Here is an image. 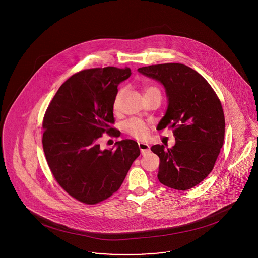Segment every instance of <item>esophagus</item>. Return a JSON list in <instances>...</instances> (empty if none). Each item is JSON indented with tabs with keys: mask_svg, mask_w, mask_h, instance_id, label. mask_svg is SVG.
<instances>
[{
	"mask_svg": "<svg viewBox=\"0 0 258 258\" xmlns=\"http://www.w3.org/2000/svg\"><path fill=\"white\" fill-rule=\"evenodd\" d=\"M138 147L141 151V154L144 155L146 153L150 151V146L147 144V143H144V142H138Z\"/></svg>",
	"mask_w": 258,
	"mask_h": 258,
	"instance_id": "34e87169",
	"label": "esophagus"
}]
</instances>
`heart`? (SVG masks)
<instances>
[{"label": "heart", "mask_w": 258, "mask_h": 258, "mask_svg": "<svg viewBox=\"0 0 258 258\" xmlns=\"http://www.w3.org/2000/svg\"><path fill=\"white\" fill-rule=\"evenodd\" d=\"M144 91H145V94L149 93V92H153V91H159L160 92V91L156 87H151V86L146 87L144 89ZM123 93H124L123 89H121L117 92V94L114 98V102H113L114 110L117 111L119 109ZM124 127H125V131H126L127 134H130L131 136L137 137V138H141V137H145V135H146V125L143 121H140V120H136V119L131 120V121L125 122Z\"/></svg>", "instance_id": "obj_1"}]
</instances>
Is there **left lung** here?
Wrapping results in <instances>:
<instances>
[{
    "label": "left lung",
    "mask_w": 258,
    "mask_h": 258,
    "mask_svg": "<svg viewBox=\"0 0 258 258\" xmlns=\"http://www.w3.org/2000/svg\"><path fill=\"white\" fill-rule=\"evenodd\" d=\"M163 85L167 111L157 130H173L172 148L153 145L160 158L158 178L167 187L185 191L203 181L212 170L223 145L224 113L220 100L206 79L180 63L138 68Z\"/></svg>",
    "instance_id": "8db88e82"
}]
</instances>
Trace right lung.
I'll use <instances>...</instances> for the list:
<instances>
[{
  "label": "right lung",
  "instance_id": "right-lung-1",
  "mask_svg": "<svg viewBox=\"0 0 258 258\" xmlns=\"http://www.w3.org/2000/svg\"><path fill=\"white\" fill-rule=\"evenodd\" d=\"M131 75L130 68L81 71L62 84L46 109L43 148L47 165L61 187L82 203L94 205L118 191L140 155L132 139L104 150L97 142L104 133L120 135L110 126L113 102L118 86Z\"/></svg>",
  "mask_w": 258,
  "mask_h": 258
}]
</instances>
